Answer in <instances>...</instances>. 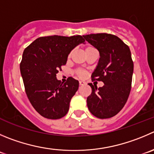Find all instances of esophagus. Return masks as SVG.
<instances>
[{
    "label": "esophagus",
    "instance_id": "obj_1",
    "mask_svg": "<svg viewBox=\"0 0 154 154\" xmlns=\"http://www.w3.org/2000/svg\"><path fill=\"white\" fill-rule=\"evenodd\" d=\"M85 84V82H83V81H80L79 82V85H84Z\"/></svg>",
    "mask_w": 154,
    "mask_h": 154
}]
</instances>
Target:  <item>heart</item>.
Returning <instances> with one entry per match:
<instances>
[{"mask_svg":"<svg viewBox=\"0 0 154 154\" xmlns=\"http://www.w3.org/2000/svg\"><path fill=\"white\" fill-rule=\"evenodd\" d=\"M92 48H94L93 47H87V48H85V52H87V51H90V50H91ZM72 55V52L69 53V57H70ZM75 75L77 76H78L79 78H81V79H84L85 78V76L87 75V71H85V70L84 69H77L75 71Z\"/></svg>","mask_w":154,"mask_h":154,"instance_id":"1","label":"heart"}]
</instances>
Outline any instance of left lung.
Masks as SVG:
<instances>
[{
  "label": "left lung",
  "mask_w": 154,
  "mask_h": 154,
  "mask_svg": "<svg viewBox=\"0 0 154 154\" xmlns=\"http://www.w3.org/2000/svg\"><path fill=\"white\" fill-rule=\"evenodd\" d=\"M83 37L100 54L97 66L91 75L92 81L104 84L97 88L89 83L92 91L87 98L88 107L97 118H111L123 108L129 96L134 70L131 51L114 35L98 33Z\"/></svg>",
  "instance_id": "left-lung-1"
}]
</instances>
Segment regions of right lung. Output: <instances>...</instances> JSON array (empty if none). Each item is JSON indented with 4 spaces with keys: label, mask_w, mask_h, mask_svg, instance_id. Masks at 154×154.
<instances>
[{
    "label": "right lung",
    "mask_w": 154,
    "mask_h": 154,
    "mask_svg": "<svg viewBox=\"0 0 154 154\" xmlns=\"http://www.w3.org/2000/svg\"><path fill=\"white\" fill-rule=\"evenodd\" d=\"M85 42L81 35L40 37L24 50L20 72L32 106L41 116L58 119L66 115L79 81L72 77L65 83L57 79L72 50Z\"/></svg>",
    "instance_id": "right-lung-1"
}]
</instances>
